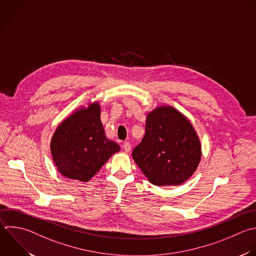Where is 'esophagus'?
I'll return each instance as SVG.
<instances>
[{"instance_id": "obj_1", "label": "esophagus", "mask_w": 256, "mask_h": 256, "mask_svg": "<svg viewBox=\"0 0 256 256\" xmlns=\"http://www.w3.org/2000/svg\"><path fill=\"white\" fill-rule=\"evenodd\" d=\"M123 149L125 150V152H129L131 150V144L129 142H124Z\"/></svg>"}]
</instances>
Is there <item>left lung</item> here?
Instances as JSON below:
<instances>
[{
  "mask_svg": "<svg viewBox=\"0 0 256 256\" xmlns=\"http://www.w3.org/2000/svg\"><path fill=\"white\" fill-rule=\"evenodd\" d=\"M132 157L152 184L176 186L195 172L201 145L184 115L173 107L160 106L147 114L145 135Z\"/></svg>",
  "mask_w": 256,
  "mask_h": 256,
  "instance_id": "1",
  "label": "left lung"
}]
</instances>
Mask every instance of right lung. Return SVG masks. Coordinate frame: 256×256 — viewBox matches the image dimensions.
Here are the masks:
<instances>
[{
	"instance_id": "right-lung-1",
	"label": "right lung",
	"mask_w": 256,
	"mask_h": 256,
	"mask_svg": "<svg viewBox=\"0 0 256 256\" xmlns=\"http://www.w3.org/2000/svg\"><path fill=\"white\" fill-rule=\"evenodd\" d=\"M100 114V105L94 102L76 110L56 129L51 153L63 176L87 182L120 150L116 142L106 137Z\"/></svg>"
}]
</instances>
